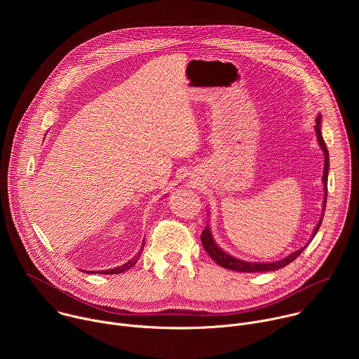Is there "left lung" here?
Here are the masks:
<instances>
[{
	"label": "left lung",
	"instance_id": "left-lung-1",
	"mask_svg": "<svg viewBox=\"0 0 359 359\" xmlns=\"http://www.w3.org/2000/svg\"><path fill=\"white\" fill-rule=\"evenodd\" d=\"M321 115L317 116L316 119V135H317V139H318V143L324 151V175H323V183H324V201H323V216H321V220L318 222V224L316 226L314 231H313V237L311 240L316 237L321 223H323V217H324V212H325V204H327V184H328V169H330V155H328V149L325 146V142L323 139V133H321ZM201 244L204 247V250L208 251V254L210 255V257L222 267L224 269H229V270H233V271H240V273H266V271H274V270H280L283 267H285L287 264L292 263L298 255L302 252V250L309 245L305 244L304 247H301L299 250L288 254L287 257H284L283 260H278V262H271V263H251V262H243L240 259H236L233 257V255H230L229 252L223 251L217 243L215 241L213 238V234H212V230L209 226H206V229L203 230L201 236ZM310 240V243H311Z\"/></svg>",
	"mask_w": 359,
	"mask_h": 359
}]
</instances>
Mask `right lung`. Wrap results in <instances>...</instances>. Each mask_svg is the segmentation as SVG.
Segmentation results:
<instances>
[{"mask_svg": "<svg viewBox=\"0 0 359 359\" xmlns=\"http://www.w3.org/2000/svg\"><path fill=\"white\" fill-rule=\"evenodd\" d=\"M143 245H144V240H143V244H142V250H143ZM140 252H142V251H140ZM140 252H139L137 255H135V257H133L132 260H129L128 263H125V264H123V266H121V267H115V269L104 270V271H96V273H100V274H119V273H123V271H126V270L132 269V267L137 263V259H139ZM83 273H85V271H83ZM86 273H95V271H86Z\"/></svg>", "mask_w": 359, "mask_h": 359, "instance_id": "obj_1", "label": "right lung"}]
</instances>
